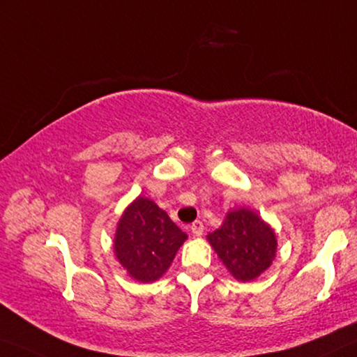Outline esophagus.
<instances>
[{
    "label": "esophagus",
    "instance_id": "1",
    "mask_svg": "<svg viewBox=\"0 0 357 357\" xmlns=\"http://www.w3.org/2000/svg\"><path fill=\"white\" fill-rule=\"evenodd\" d=\"M190 232H192L195 237H200L202 234H204V222H202V221H194L192 226H190Z\"/></svg>",
    "mask_w": 357,
    "mask_h": 357
}]
</instances>
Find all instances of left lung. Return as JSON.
<instances>
[{
    "label": "left lung",
    "instance_id": "1",
    "mask_svg": "<svg viewBox=\"0 0 357 357\" xmlns=\"http://www.w3.org/2000/svg\"><path fill=\"white\" fill-rule=\"evenodd\" d=\"M206 238L227 271L242 282L263 274L273 264L278 250L273 227L248 208L231 210L221 227Z\"/></svg>",
    "mask_w": 357,
    "mask_h": 357
}]
</instances>
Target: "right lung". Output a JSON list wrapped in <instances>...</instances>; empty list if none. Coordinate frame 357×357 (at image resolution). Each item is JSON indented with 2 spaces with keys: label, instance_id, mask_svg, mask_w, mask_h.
I'll return each mask as SVG.
<instances>
[{
  "label": "right lung",
  "instance_id": "add662e5",
  "mask_svg": "<svg viewBox=\"0 0 357 357\" xmlns=\"http://www.w3.org/2000/svg\"><path fill=\"white\" fill-rule=\"evenodd\" d=\"M185 238L155 202L137 197L116 225L114 252L132 279L149 284L167 273Z\"/></svg>",
  "mask_w": 357,
  "mask_h": 357
}]
</instances>
